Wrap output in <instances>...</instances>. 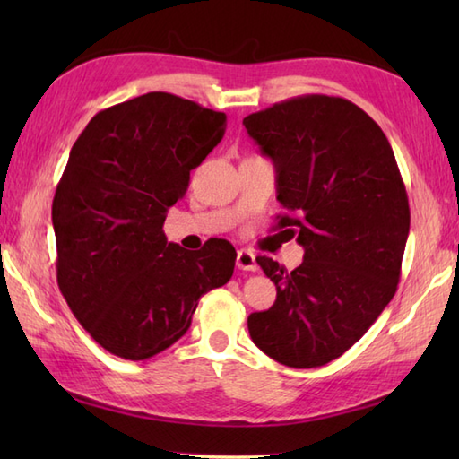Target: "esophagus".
<instances>
[{
  "label": "esophagus",
  "mask_w": 459,
  "mask_h": 459,
  "mask_svg": "<svg viewBox=\"0 0 459 459\" xmlns=\"http://www.w3.org/2000/svg\"><path fill=\"white\" fill-rule=\"evenodd\" d=\"M237 266L240 270H247V272H256L258 264H256V256L255 252H250L247 248H240L237 252Z\"/></svg>",
  "instance_id": "34e87169"
}]
</instances>
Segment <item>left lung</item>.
Segmentation results:
<instances>
[{
    "instance_id": "obj_1",
    "label": "left lung",
    "mask_w": 459,
    "mask_h": 459,
    "mask_svg": "<svg viewBox=\"0 0 459 459\" xmlns=\"http://www.w3.org/2000/svg\"><path fill=\"white\" fill-rule=\"evenodd\" d=\"M245 128L276 169L278 227L304 247L288 272L258 256L276 301L248 316L258 349L294 368L321 367L367 333L393 299L411 209L394 153L357 104L298 96L247 116Z\"/></svg>"
}]
</instances>
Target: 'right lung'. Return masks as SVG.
<instances>
[{
	"label": "right lung",
	"instance_id": "add662e5",
	"mask_svg": "<svg viewBox=\"0 0 459 459\" xmlns=\"http://www.w3.org/2000/svg\"><path fill=\"white\" fill-rule=\"evenodd\" d=\"M227 114L169 92L99 112L74 142L53 199L56 280L68 307L112 355L143 360L187 333L199 298L227 284V240L168 242V209L224 135Z\"/></svg>",
	"mask_w": 459,
	"mask_h": 459
}]
</instances>
